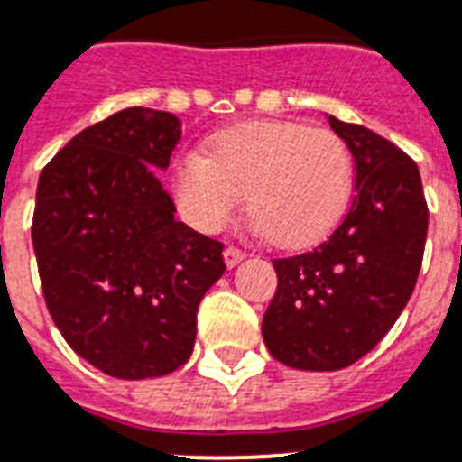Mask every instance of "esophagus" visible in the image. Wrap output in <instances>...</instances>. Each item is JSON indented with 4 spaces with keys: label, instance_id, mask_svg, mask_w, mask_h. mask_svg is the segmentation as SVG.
<instances>
[{
    "label": "esophagus",
    "instance_id": "1",
    "mask_svg": "<svg viewBox=\"0 0 462 462\" xmlns=\"http://www.w3.org/2000/svg\"><path fill=\"white\" fill-rule=\"evenodd\" d=\"M223 258H225V265L235 267L246 258V254H244L242 249H237V246H227V249L223 251Z\"/></svg>",
    "mask_w": 462,
    "mask_h": 462
}]
</instances>
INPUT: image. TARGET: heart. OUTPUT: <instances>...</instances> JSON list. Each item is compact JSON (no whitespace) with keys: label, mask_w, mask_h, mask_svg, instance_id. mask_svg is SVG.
Returning <instances> with one entry per match:
<instances>
[{"label":"heart","mask_w":462,"mask_h":462,"mask_svg":"<svg viewBox=\"0 0 462 462\" xmlns=\"http://www.w3.org/2000/svg\"><path fill=\"white\" fill-rule=\"evenodd\" d=\"M355 188V159L338 134L298 122H242L208 138V154H180L176 207L195 230L218 232L246 192L255 230L277 246L321 242L340 223Z\"/></svg>","instance_id":"1"}]
</instances>
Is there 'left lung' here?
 Returning a JSON list of instances; mask_svg holds the SVG:
<instances>
[{"instance_id": "8db88e82", "label": "left lung", "mask_w": 462, "mask_h": 462, "mask_svg": "<svg viewBox=\"0 0 462 462\" xmlns=\"http://www.w3.org/2000/svg\"><path fill=\"white\" fill-rule=\"evenodd\" d=\"M355 157L352 207L327 242L274 258L263 317L270 355L291 369L338 371L381 343L409 303L428 237L416 162L366 126L328 115Z\"/></svg>"}]
</instances>
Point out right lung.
<instances>
[{
    "label": "right lung",
    "mask_w": 462,
    "mask_h": 462,
    "mask_svg": "<svg viewBox=\"0 0 462 462\" xmlns=\"http://www.w3.org/2000/svg\"><path fill=\"white\" fill-rule=\"evenodd\" d=\"M180 141L171 112L126 107L42 169L32 244L46 308L81 359L143 381L183 366L223 244L173 218L157 171Z\"/></svg>",
    "instance_id": "obj_1"
}]
</instances>
